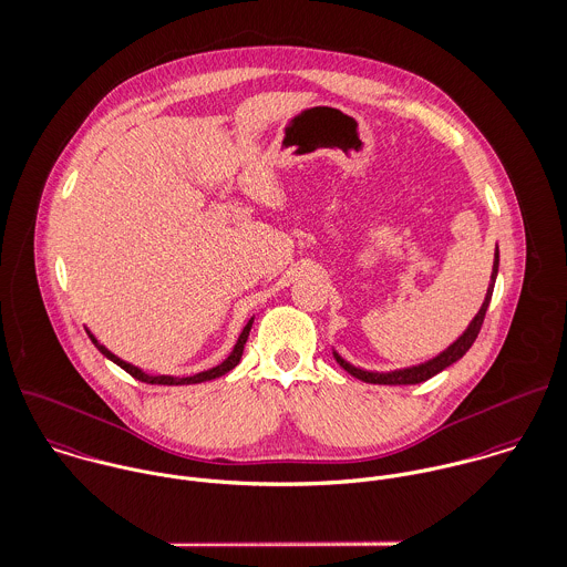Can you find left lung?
I'll return each mask as SVG.
<instances>
[{"label":"left lung","instance_id":"8db88e82","mask_svg":"<svg viewBox=\"0 0 567 567\" xmlns=\"http://www.w3.org/2000/svg\"><path fill=\"white\" fill-rule=\"evenodd\" d=\"M497 271H499V247L495 249V262H493V274H491L488 291H486V298H484V302H482L477 316L471 320V324L466 327V331H464L453 344H449L442 353H437L435 358H431V360H426V362H420V364H413V367L395 369V371H367V369H360V367L347 362V360L333 349L336 362H338L347 373H351L353 378H358V380H362V382H367V384L402 386V384H420V382L431 380L433 375L442 373L446 367H451V364H455L457 360H462V358L466 355V351L473 347V342L477 340L480 329H482L484 318H486V311H488V305H491V298H493Z\"/></svg>","mask_w":567,"mask_h":567}]
</instances>
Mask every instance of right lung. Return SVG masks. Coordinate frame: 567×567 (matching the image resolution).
<instances>
[{
    "label": "right lung",
    "instance_id": "right-lung-1",
    "mask_svg": "<svg viewBox=\"0 0 567 567\" xmlns=\"http://www.w3.org/2000/svg\"><path fill=\"white\" fill-rule=\"evenodd\" d=\"M251 324H254V316L249 318V322L245 324V329L240 331V336H238V340H236V344H234V349H231V353L220 362V364H216V367H212V369H207V371H200V373H194V375H187V378H176V375H152V373H145L143 369H138V367H134V364H130V362H125V360H121L118 355H114L110 349H105L94 336H92V331L90 329H85L87 331V336H90V340H92V344L107 358V360H112L116 367H121L125 373H130L134 380H141V382H145V384H161V386H185V384H200V382H207V380H216V378H220V375H225V373H229L238 362H240V358H243V349H245V342H247V338H249V331H251Z\"/></svg>",
    "mask_w": 567,
    "mask_h": 567
}]
</instances>
